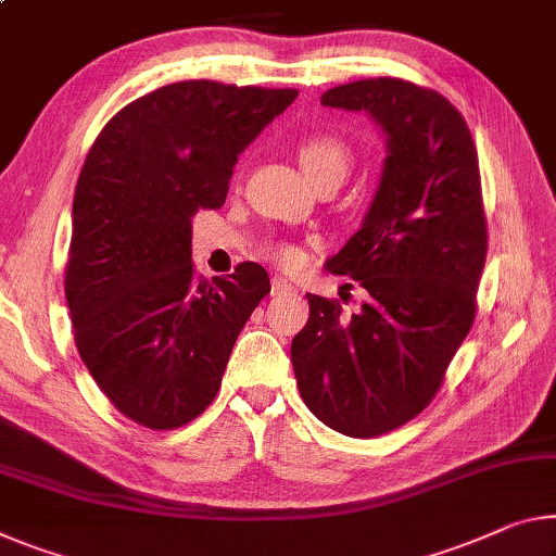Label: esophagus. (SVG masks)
<instances>
[{
    "label": "esophagus",
    "instance_id": "1",
    "mask_svg": "<svg viewBox=\"0 0 556 556\" xmlns=\"http://www.w3.org/2000/svg\"><path fill=\"white\" fill-rule=\"evenodd\" d=\"M292 285H289L287 279H281V277H275L271 279V294H287V292H292Z\"/></svg>",
    "mask_w": 556,
    "mask_h": 556
}]
</instances>
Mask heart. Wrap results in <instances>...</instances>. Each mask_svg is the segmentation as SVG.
Here are the masks:
<instances>
[{
	"mask_svg": "<svg viewBox=\"0 0 556 556\" xmlns=\"http://www.w3.org/2000/svg\"><path fill=\"white\" fill-rule=\"evenodd\" d=\"M299 163H302L304 173L309 175V180L314 185L324 178L343 180L351 167V151L341 143V140L331 136H312L299 146ZM275 257L285 264H294L302 254H299V250L292 244H277Z\"/></svg>",
	"mask_w": 556,
	"mask_h": 556,
	"instance_id": "b5f03b06",
	"label": "heart"
}]
</instances>
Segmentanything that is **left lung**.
Wrapping results in <instances>:
<instances>
[{
	"instance_id": "obj_1",
	"label": "left lung",
	"mask_w": 556,
	"mask_h": 556,
	"mask_svg": "<svg viewBox=\"0 0 556 556\" xmlns=\"http://www.w3.org/2000/svg\"><path fill=\"white\" fill-rule=\"evenodd\" d=\"M321 105L366 113L383 130L386 157L358 232L326 260L368 299L346 319L337 302L306 294L292 364L324 426L374 438L433 401L472 326L488 254L478 153L451 101L401 78L333 86Z\"/></svg>"
}]
</instances>
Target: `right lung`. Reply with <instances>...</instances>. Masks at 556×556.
Masks as SVG:
<instances>
[{"mask_svg": "<svg viewBox=\"0 0 556 556\" xmlns=\"http://www.w3.org/2000/svg\"><path fill=\"white\" fill-rule=\"evenodd\" d=\"M294 99V88L170 84L121 109L86 155L66 302L93 381L140 426L180 428L213 403L242 326L269 292L254 262L198 277L192 217L223 205L237 155Z\"/></svg>", "mask_w": 556, "mask_h": 556, "instance_id": "add662e5", "label": "right lung"}]
</instances>
